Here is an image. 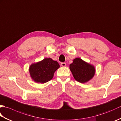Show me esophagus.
<instances>
[{
    "instance_id": "esophagus-1",
    "label": "esophagus",
    "mask_w": 121,
    "mask_h": 121,
    "mask_svg": "<svg viewBox=\"0 0 121 121\" xmlns=\"http://www.w3.org/2000/svg\"><path fill=\"white\" fill-rule=\"evenodd\" d=\"M61 66H63V67H65V66H66V64L65 62H62L61 63Z\"/></svg>"
}]
</instances>
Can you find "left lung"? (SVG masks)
<instances>
[{"instance_id":"1","label":"left lung","mask_w":121,"mask_h":121,"mask_svg":"<svg viewBox=\"0 0 121 121\" xmlns=\"http://www.w3.org/2000/svg\"><path fill=\"white\" fill-rule=\"evenodd\" d=\"M70 70L74 79L81 83H85L94 78L96 72L95 66L79 58H76L70 65Z\"/></svg>"}]
</instances>
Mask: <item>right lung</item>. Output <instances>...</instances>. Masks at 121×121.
<instances>
[{
  "mask_svg": "<svg viewBox=\"0 0 121 121\" xmlns=\"http://www.w3.org/2000/svg\"><path fill=\"white\" fill-rule=\"evenodd\" d=\"M60 65L57 61L46 58L39 62L33 63L29 67L30 78L36 83L43 84L50 81Z\"/></svg>",
  "mask_w": 121,
  "mask_h": 121,
  "instance_id": "obj_1",
  "label": "right lung"
}]
</instances>
